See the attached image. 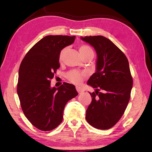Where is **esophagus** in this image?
<instances>
[{"label":"esophagus","instance_id":"obj_1","mask_svg":"<svg viewBox=\"0 0 152 152\" xmlns=\"http://www.w3.org/2000/svg\"><path fill=\"white\" fill-rule=\"evenodd\" d=\"M76 89H77V92L79 93H83V92L84 91V90L82 89V88H81V87H76Z\"/></svg>","mask_w":152,"mask_h":152}]
</instances>
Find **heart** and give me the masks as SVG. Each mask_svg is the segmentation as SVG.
I'll return each instance as SVG.
<instances>
[{"label":"heart","instance_id":"1","mask_svg":"<svg viewBox=\"0 0 152 152\" xmlns=\"http://www.w3.org/2000/svg\"><path fill=\"white\" fill-rule=\"evenodd\" d=\"M79 51L83 58L88 56V55L93 54V49H92L91 48L87 45H86V44L80 45L79 47ZM66 50H67V48H63L61 50V52L59 55V61H61L63 60ZM84 76H85V74L83 72H80L77 70L70 71V72H68L66 75V77L68 79V80L70 81L72 83L75 84H80Z\"/></svg>","mask_w":152,"mask_h":152}]
</instances>
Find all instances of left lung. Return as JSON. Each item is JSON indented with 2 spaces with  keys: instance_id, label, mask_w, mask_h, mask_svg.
Listing matches in <instances>:
<instances>
[{
  "instance_id": "left-lung-1",
  "label": "left lung",
  "mask_w": 152,
  "mask_h": 152,
  "mask_svg": "<svg viewBox=\"0 0 152 152\" xmlns=\"http://www.w3.org/2000/svg\"><path fill=\"white\" fill-rule=\"evenodd\" d=\"M97 53L96 72L87 81L95 88L86 118L91 126L106 130L120 120L131 97L132 77L126 55L111 40L102 35L81 37Z\"/></svg>"
}]
</instances>
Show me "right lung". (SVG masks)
<instances>
[{
	"label": "right lung",
	"instance_id": "1",
	"mask_svg": "<svg viewBox=\"0 0 152 152\" xmlns=\"http://www.w3.org/2000/svg\"><path fill=\"white\" fill-rule=\"evenodd\" d=\"M75 39V36H45L21 63L17 86L21 107L30 122L41 131L57 127L66 103L78 95L75 86L66 82L58 88L50 87V80L60 66L59 53Z\"/></svg>",
	"mask_w": 152,
	"mask_h": 152
}]
</instances>
